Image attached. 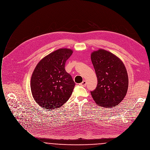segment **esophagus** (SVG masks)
<instances>
[{"mask_svg": "<svg viewBox=\"0 0 150 150\" xmlns=\"http://www.w3.org/2000/svg\"><path fill=\"white\" fill-rule=\"evenodd\" d=\"M87 84V81H85V80H84L81 83H80V86H86V85Z\"/></svg>", "mask_w": 150, "mask_h": 150, "instance_id": "obj_1", "label": "esophagus"}]
</instances>
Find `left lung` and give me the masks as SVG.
<instances>
[{
	"mask_svg": "<svg viewBox=\"0 0 150 150\" xmlns=\"http://www.w3.org/2000/svg\"><path fill=\"white\" fill-rule=\"evenodd\" d=\"M91 59L98 80L96 88L91 91L93 100L100 106L115 108L127 91L126 69L119 58L107 50L93 52Z\"/></svg>",
	"mask_w": 150,
	"mask_h": 150,
	"instance_id": "8db88e82",
	"label": "left lung"
}]
</instances>
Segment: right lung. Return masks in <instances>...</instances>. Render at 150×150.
<instances>
[{"mask_svg": "<svg viewBox=\"0 0 150 150\" xmlns=\"http://www.w3.org/2000/svg\"><path fill=\"white\" fill-rule=\"evenodd\" d=\"M73 50L59 49L44 57L37 65L31 79L33 97L40 106L59 108L70 97L76 85L65 70Z\"/></svg>", "mask_w": 150, "mask_h": 150, "instance_id": "obj_1", "label": "right lung"}]
</instances>
